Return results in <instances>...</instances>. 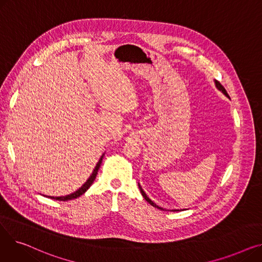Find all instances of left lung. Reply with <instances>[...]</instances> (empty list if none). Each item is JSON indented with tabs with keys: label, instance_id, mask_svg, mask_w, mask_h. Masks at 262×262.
<instances>
[{
	"label": "left lung",
	"instance_id": "left-lung-1",
	"mask_svg": "<svg viewBox=\"0 0 262 262\" xmlns=\"http://www.w3.org/2000/svg\"><path fill=\"white\" fill-rule=\"evenodd\" d=\"M215 86L217 87V89L219 90H221L226 96H228V98H229V95H228V93H227V91L225 90V88L221 85V82H220V81H217V80H215ZM139 189H140V192H141V194H142V196L144 198V200L147 202V203H149L150 205H152L153 206V207H155V208H158V209H160V210H164L163 208H161V207H159V206H157L155 203H153L152 201H150L148 198H147V195L145 194V192L142 190V188H141V186L139 185ZM173 211H175V210H173Z\"/></svg>",
	"mask_w": 262,
	"mask_h": 262
}]
</instances>
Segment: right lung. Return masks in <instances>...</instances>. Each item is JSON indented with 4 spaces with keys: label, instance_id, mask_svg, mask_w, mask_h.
<instances>
[{
    "label": "right lung",
    "instance_id": "right-lung-1",
    "mask_svg": "<svg viewBox=\"0 0 262 262\" xmlns=\"http://www.w3.org/2000/svg\"><path fill=\"white\" fill-rule=\"evenodd\" d=\"M102 159H103V156L100 158V160H99V162L96 163V166H95V168H94V170H93V172H92V174L90 175V177L88 178L87 180V182L82 185L77 191H75L74 193H71V194H69V195H67V196H58V198H54V196H49V198H51L52 200H56V201H62V202H66V201H70V200H74V199H77L78 196H80V195H82L85 193V192L90 188V186L92 185V183L94 182V180H95V177H96V174H98V171H99V169H100V167H101V163H102Z\"/></svg>",
    "mask_w": 262,
    "mask_h": 262
}]
</instances>
